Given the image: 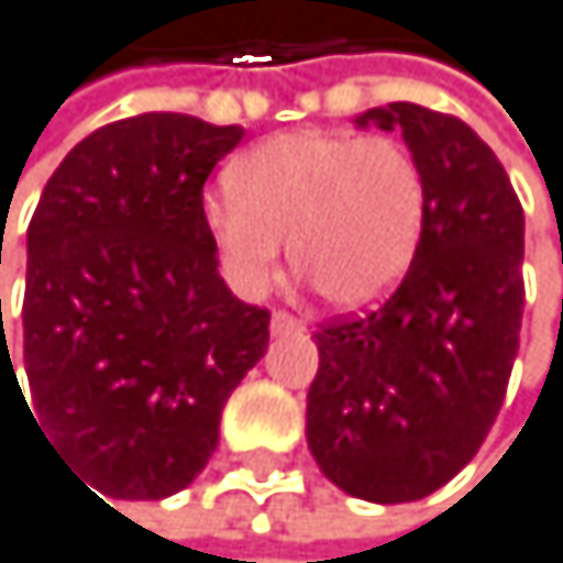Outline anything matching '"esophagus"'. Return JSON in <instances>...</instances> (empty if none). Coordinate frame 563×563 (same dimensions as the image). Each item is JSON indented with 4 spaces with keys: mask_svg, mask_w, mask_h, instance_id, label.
Returning <instances> with one entry per match:
<instances>
[{
    "mask_svg": "<svg viewBox=\"0 0 563 563\" xmlns=\"http://www.w3.org/2000/svg\"><path fill=\"white\" fill-rule=\"evenodd\" d=\"M269 331L273 334H294V331H303V321H297L287 310H276L273 321H269Z\"/></svg>",
    "mask_w": 563,
    "mask_h": 563,
    "instance_id": "esophagus-1",
    "label": "esophagus"
}]
</instances>
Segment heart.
Listing matches in <instances>:
<instances>
[{
	"mask_svg": "<svg viewBox=\"0 0 563 563\" xmlns=\"http://www.w3.org/2000/svg\"><path fill=\"white\" fill-rule=\"evenodd\" d=\"M427 211V180L393 136L297 129L229 167V198L205 205L208 232L232 279L260 294L290 260L334 307L383 300L410 269Z\"/></svg>",
	"mask_w": 563,
	"mask_h": 563,
	"instance_id": "heart-1",
	"label": "heart"
}]
</instances>
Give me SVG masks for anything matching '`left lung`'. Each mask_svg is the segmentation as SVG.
Here are the masks:
<instances>
[{"label":"left lung","instance_id":"1","mask_svg":"<svg viewBox=\"0 0 563 563\" xmlns=\"http://www.w3.org/2000/svg\"><path fill=\"white\" fill-rule=\"evenodd\" d=\"M355 125L404 132L427 211L393 297L314 334L307 444L338 489L393 506L451 482L499 417L523 321V208L462 119L393 101Z\"/></svg>","mask_w":563,"mask_h":563}]
</instances>
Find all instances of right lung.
<instances>
[{"mask_svg":"<svg viewBox=\"0 0 563 563\" xmlns=\"http://www.w3.org/2000/svg\"><path fill=\"white\" fill-rule=\"evenodd\" d=\"M242 125L143 112L95 129L26 229V404L47 444L106 499H167L218 448L221 407L269 345V310L218 276L205 180ZM2 324V300H0ZM5 334V331H2Z\"/></svg>","mask_w":563,"mask_h":563,"instance_id":"1","label":"right lung"}]
</instances>
